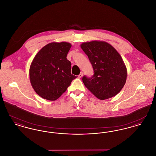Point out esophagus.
Listing matches in <instances>:
<instances>
[{
  "label": "esophagus",
  "mask_w": 156,
  "mask_h": 156,
  "mask_svg": "<svg viewBox=\"0 0 156 156\" xmlns=\"http://www.w3.org/2000/svg\"><path fill=\"white\" fill-rule=\"evenodd\" d=\"M82 76H83V73H80V74L78 75V78H82Z\"/></svg>",
  "instance_id": "1"
}]
</instances>
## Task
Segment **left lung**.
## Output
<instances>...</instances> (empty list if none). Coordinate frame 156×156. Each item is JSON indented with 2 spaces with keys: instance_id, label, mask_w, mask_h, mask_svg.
Wrapping results in <instances>:
<instances>
[{
  "instance_id": "8db88e82",
  "label": "left lung",
  "mask_w": 156,
  "mask_h": 156,
  "mask_svg": "<svg viewBox=\"0 0 156 156\" xmlns=\"http://www.w3.org/2000/svg\"><path fill=\"white\" fill-rule=\"evenodd\" d=\"M94 69L92 77L84 75L85 86L98 99L105 100L117 95L123 88L127 69L122 57L109 43L92 41L81 45Z\"/></svg>"
}]
</instances>
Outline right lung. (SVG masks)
Segmentation results:
<instances>
[{
	"instance_id": "obj_1",
	"label": "right lung",
	"mask_w": 156,
	"mask_h": 156,
	"mask_svg": "<svg viewBox=\"0 0 156 156\" xmlns=\"http://www.w3.org/2000/svg\"><path fill=\"white\" fill-rule=\"evenodd\" d=\"M71 47L67 42L51 43L34 58L29 70L30 81L40 97L48 101L57 99L76 78L71 74V64L67 59Z\"/></svg>"
}]
</instances>
